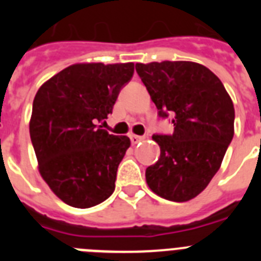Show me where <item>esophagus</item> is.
Returning a JSON list of instances; mask_svg holds the SVG:
<instances>
[{"label": "esophagus", "instance_id": "34e87169", "mask_svg": "<svg viewBox=\"0 0 261 261\" xmlns=\"http://www.w3.org/2000/svg\"><path fill=\"white\" fill-rule=\"evenodd\" d=\"M142 140H144V137H142V136H136V135L130 136V142H132L133 145L138 144V142L142 141Z\"/></svg>", "mask_w": 261, "mask_h": 261}]
</instances>
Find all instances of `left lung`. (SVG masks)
<instances>
[{
  "mask_svg": "<svg viewBox=\"0 0 261 261\" xmlns=\"http://www.w3.org/2000/svg\"><path fill=\"white\" fill-rule=\"evenodd\" d=\"M161 117L174 115L171 136H153L158 162L146 168L155 195L184 202L201 193L220 170L234 136V105L220 78L192 61L136 64Z\"/></svg>",
  "mask_w": 261,
  "mask_h": 261,
  "instance_id": "left-lung-1",
  "label": "left lung"
}]
</instances>
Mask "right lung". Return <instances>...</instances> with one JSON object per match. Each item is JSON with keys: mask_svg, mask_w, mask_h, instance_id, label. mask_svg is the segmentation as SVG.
Returning <instances> with one entry per match:
<instances>
[{"mask_svg": "<svg viewBox=\"0 0 261 261\" xmlns=\"http://www.w3.org/2000/svg\"><path fill=\"white\" fill-rule=\"evenodd\" d=\"M133 71V62H80L39 87L30 119L39 172L70 206L91 208L115 191L117 167L130 140L110 135L99 123L112 112Z\"/></svg>", "mask_w": 261, "mask_h": 261, "instance_id": "1", "label": "right lung"}]
</instances>
